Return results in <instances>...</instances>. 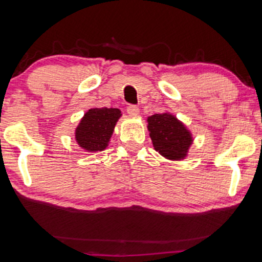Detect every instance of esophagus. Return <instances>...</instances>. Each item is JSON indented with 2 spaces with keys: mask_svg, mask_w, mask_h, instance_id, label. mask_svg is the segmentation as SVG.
I'll return each mask as SVG.
<instances>
[{
  "mask_svg": "<svg viewBox=\"0 0 262 262\" xmlns=\"http://www.w3.org/2000/svg\"><path fill=\"white\" fill-rule=\"evenodd\" d=\"M127 112H128L129 116L135 117V116H138V114H139L140 111H139V107L133 106V104H132V106H128L127 107Z\"/></svg>",
  "mask_w": 262,
  "mask_h": 262,
  "instance_id": "34e87169",
  "label": "esophagus"
}]
</instances>
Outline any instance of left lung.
<instances>
[{"label": "left lung", "instance_id": "obj_1", "mask_svg": "<svg viewBox=\"0 0 262 262\" xmlns=\"http://www.w3.org/2000/svg\"><path fill=\"white\" fill-rule=\"evenodd\" d=\"M148 130L154 149L165 159L180 161L187 158L193 137L180 119L170 112L148 117Z\"/></svg>", "mask_w": 262, "mask_h": 262}]
</instances>
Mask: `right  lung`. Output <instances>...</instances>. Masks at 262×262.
I'll return each mask as SVG.
<instances>
[{"instance_id": "right-lung-1", "label": "right lung", "mask_w": 262, "mask_h": 262, "mask_svg": "<svg viewBox=\"0 0 262 262\" xmlns=\"http://www.w3.org/2000/svg\"><path fill=\"white\" fill-rule=\"evenodd\" d=\"M122 117L118 108H91L83 114L76 129L75 140L87 152L102 151L110 144L114 127Z\"/></svg>"}]
</instances>
